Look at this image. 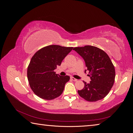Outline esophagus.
Segmentation results:
<instances>
[{"label": "esophagus", "mask_w": 133, "mask_h": 133, "mask_svg": "<svg viewBox=\"0 0 133 133\" xmlns=\"http://www.w3.org/2000/svg\"><path fill=\"white\" fill-rule=\"evenodd\" d=\"M70 79H71L72 80H73V81H74V82L78 81V80H77V79H75V78H73V77H70Z\"/></svg>", "instance_id": "1"}]
</instances>
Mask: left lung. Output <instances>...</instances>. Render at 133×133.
<instances>
[{
    "label": "left lung",
    "mask_w": 133,
    "mask_h": 133,
    "mask_svg": "<svg viewBox=\"0 0 133 133\" xmlns=\"http://www.w3.org/2000/svg\"><path fill=\"white\" fill-rule=\"evenodd\" d=\"M74 50L81 56L85 63L88 75L90 78L89 83H84L83 89L78 90L82 98L88 102H96L101 100L108 94L113 85L115 71L108 54L99 48L86 45L76 47Z\"/></svg>",
    "instance_id": "left-lung-1"
}]
</instances>
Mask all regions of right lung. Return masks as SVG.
I'll list each match as a JSON object with an SVG mask.
<instances>
[{
  "mask_svg": "<svg viewBox=\"0 0 133 133\" xmlns=\"http://www.w3.org/2000/svg\"><path fill=\"white\" fill-rule=\"evenodd\" d=\"M73 47L51 45L36 52L28 67L27 76L34 94L45 100H52L62 94L69 76H60L54 70Z\"/></svg>",
  "mask_w": 133,
  "mask_h": 133,
  "instance_id": "right-lung-1",
  "label": "right lung"
}]
</instances>
